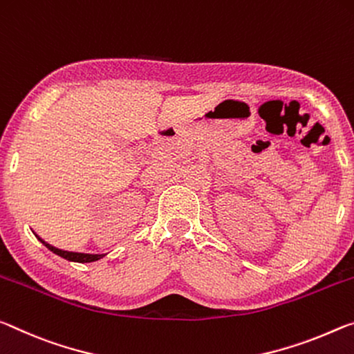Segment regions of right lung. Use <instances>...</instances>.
<instances>
[{"label": "right lung", "instance_id": "add662e5", "mask_svg": "<svg viewBox=\"0 0 354 354\" xmlns=\"http://www.w3.org/2000/svg\"><path fill=\"white\" fill-rule=\"evenodd\" d=\"M36 236H37V239H39V241L42 243V245H45L46 248L50 249L51 252L57 254V256H61L62 259H66V260H71V262H78V263H89V262H95V260L102 259L103 256H105V254H83V252H71V251H62V249H57V248H55V246L48 245V243L44 241L42 239H40L39 235H36Z\"/></svg>", "mask_w": 354, "mask_h": 354}]
</instances>
